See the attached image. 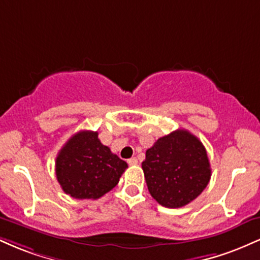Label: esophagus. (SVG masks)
<instances>
[{
	"mask_svg": "<svg viewBox=\"0 0 260 260\" xmlns=\"http://www.w3.org/2000/svg\"><path fill=\"white\" fill-rule=\"evenodd\" d=\"M127 162L131 166H134V165H137V164H138V160H137V157H131V159H128Z\"/></svg>",
	"mask_w": 260,
	"mask_h": 260,
	"instance_id": "1",
	"label": "esophagus"
}]
</instances>
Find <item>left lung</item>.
I'll use <instances>...</instances> for the list:
<instances>
[{
  "mask_svg": "<svg viewBox=\"0 0 260 260\" xmlns=\"http://www.w3.org/2000/svg\"><path fill=\"white\" fill-rule=\"evenodd\" d=\"M142 169L151 197L171 209L194 201L211 176L204 145L186 129L157 139L145 153Z\"/></svg>",
  "mask_w": 260,
  "mask_h": 260,
  "instance_id": "obj_1",
  "label": "left lung"
}]
</instances>
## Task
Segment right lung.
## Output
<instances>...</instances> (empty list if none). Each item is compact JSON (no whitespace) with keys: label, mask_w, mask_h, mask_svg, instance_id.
I'll return each instance as SVG.
<instances>
[{"label":"right lung","mask_w":260,"mask_h":260,"mask_svg":"<svg viewBox=\"0 0 260 260\" xmlns=\"http://www.w3.org/2000/svg\"><path fill=\"white\" fill-rule=\"evenodd\" d=\"M128 168L126 161L101 144L98 132L80 131L71 137L56 157V177L66 194L98 199L112 189Z\"/></svg>","instance_id":"1"}]
</instances>
